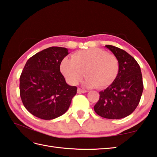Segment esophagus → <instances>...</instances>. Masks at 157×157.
I'll return each mask as SVG.
<instances>
[{
	"label": "esophagus",
	"instance_id": "1",
	"mask_svg": "<svg viewBox=\"0 0 157 157\" xmlns=\"http://www.w3.org/2000/svg\"><path fill=\"white\" fill-rule=\"evenodd\" d=\"M86 92H87V90H84V89H82L80 88H78V93H86Z\"/></svg>",
	"mask_w": 157,
	"mask_h": 157
}]
</instances>
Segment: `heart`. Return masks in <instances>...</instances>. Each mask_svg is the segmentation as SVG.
Returning a JSON list of instances; mask_svg holds the SVG:
<instances>
[{"instance_id": "1", "label": "heart", "mask_w": 157, "mask_h": 157, "mask_svg": "<svg viewBox=\"0 0 157 157\" xmlns=\"http://www.w3.org/2000/svg\"><path fill=\"white\" fill-rule=\"evenodd\" d=\"M119 61L114 54L100 48H90L75 52L71 59L64 58L60 64L63 74L69 83L75 84L84 75L85 84L99 89L109 86L119 73Z\"/></svg>"}]
</instances>
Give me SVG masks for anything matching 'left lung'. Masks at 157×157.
<instances>
[{"label": "left lung", "instance_id": "1", "mask_svg": "<svg viewBox=\"0 0 157 157\" xmlns=\"http://www.w3.org/2000/svg\"><path fill=\"white\" fill-rule=\"evenodd\" d=\"M105 47L118 59L119 73L109 86L99 92L94 109L103 118H123L133 113L140 103L144 89L142 73L139 64L127 52L110 45Z\"/></svg>", "mask_w": 157, "mask_h": 157}]
</instances>
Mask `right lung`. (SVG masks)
I'll list each match as a JSON object with an SVG mask.
<instances>
[{"label":"right lung","instance_id":"add662e5","mask_svg":"<svg viewBox=\"0 0 157 157\" xmlns=\"http://www.w3.org/2000/svg\"><path fill=\"white\" fill-rule=\"evenodd\" d=\"M65 48L50 47L30 57L20 78V94L24 107L36 117L52 120L69 109L77 87L66 83L60 73Z\"/></svg>","mask_w":157,"mask_h":157}]
</instances>
